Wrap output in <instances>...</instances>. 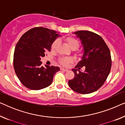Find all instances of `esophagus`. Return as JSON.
Returning a JSON list of instances; mask_svg holds the SVG:
<instances>
[{"label":"esophagus","mask_w":125,"mask_h":125,"mask_svg":"<svg viewBox=\"0 0 125 125\" xmlns=\"http://www.w3.org/2000/svg\"><path fill=\"white\" fill-rule=\"evenodd\" d=\"M60 70L61 71H65V72H67L68 70L67 69H64V68H60Z\"/></svg>","instance_id":"esophagus-1"}]
</instances>
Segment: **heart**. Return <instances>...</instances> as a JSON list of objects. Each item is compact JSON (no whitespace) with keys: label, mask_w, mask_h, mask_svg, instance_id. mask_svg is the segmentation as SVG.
<instances>
[{"label":"heart","mask_w":125,"mask_h":125,"mask_svg":"<svg viewBox=\"0 0 125 125\" xmlns=\"http://www.w3.org/2000/svg\"><path fill=\"white\" fill-rule=\"evenodd\" d=\"M64 41L66 42L68 46L70 47V48L72 49V50H75V49H77L80 45V42H78L77 39L74 38L73 37H68L64 39ZM58 45V41H55L53 42L51 46V50L53 52L56 51L57 47ZM60 62L62 65L67 66L69 63L72 62V59L71 58H64V59H61L60 60Z\"/></svg>","instance_id":"1"}]
</instances>
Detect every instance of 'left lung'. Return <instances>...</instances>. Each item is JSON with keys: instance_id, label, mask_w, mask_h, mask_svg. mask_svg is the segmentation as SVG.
Returning <instances> with one entry per match:
<instances>
[{"instance_id": "left-lung-1", "label": "left lung", "mask_w": 125, "mask_h": 125, "mask_svg": "<svg viewBox=\"0 0 125 125\" xmlns=\"http://www.w3.org/2000/svg\"><path fill=\"white\" fill-rule=\"evenodd\" d=\"M81 41L83 55L73 69L74 77L68 81L70 88L77 93L89 94L96 91L105 83L112 66L110 52L100 36L89 31L73 33ZM84 71L80 70L81 67Z\"/></svg>"}]
</instances>
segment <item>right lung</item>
<instances>
[{
  "label": "right lung",
  "mask_w": 125,
  "mask_h": 125,
  "mask_svg": "<svg viewBox=\"0 0 125 125\" xmlns=\"http://www.w3.org/2000/svg\"><path fill=\"white\" fill-rule=\"evenodd\" d=\"M60 36L57 32L44 28L31 29L21 37L13 54V67L20 82L31 90H40L49 86L58 66L42 65L41 58L50 52L54 40Z\"/></svg>",
  "instance_id": "1"
}]
</instances>
